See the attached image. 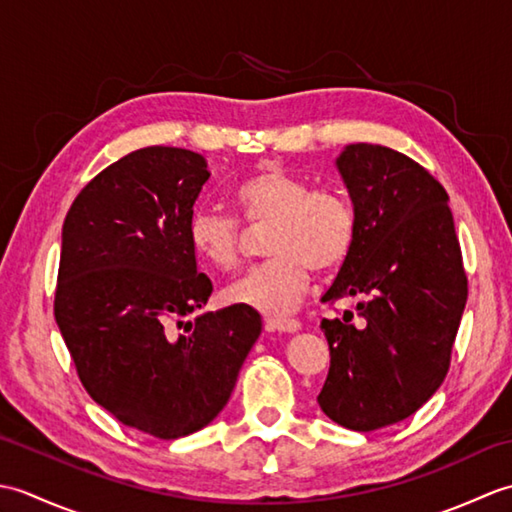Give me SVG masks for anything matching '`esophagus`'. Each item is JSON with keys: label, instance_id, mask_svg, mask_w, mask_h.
I'll list each match as a JSON object with an SVG mask.
<instances>
[{"label": "esophagus", "instance_id": "1", "mask_svg": "<svg viewBox=\"0 0 512 512\" xmlns=\"http://www.w3.org/2000/svg\"><path fill=\"white\" fill-rule=\"evenodd\" d=\"M266 328L268 330H275V332H299L301 330V323L297 319H286V317H270L266 319Z\"/></svg>", "mask_w": 512, "mask_h": 512}]
</instances>
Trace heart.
Here are the masks:
<instances>
[{
  "mask_svg": "<svg viewBox=\"0 0 512 512\" xmlns=\"http://www.w3.org/2000/svg\"><path fill=\"white\" fill-rule=\"evenodd\" d=\"M233 202L248 224H268V262L248 270L224 290V301L284 317L297 308L310 284V268L330 273L350 255L356 220L339 191L312 189L286 169L264 167L233 191ZM189 246L204 264L231 270L239 262V226L211 209H195L187 224Z\"/></svg>",
  "mask_w": 512,
  "mask_h": 512,
  "instance_id": "heart-1",
  "label": "heart"
}]
</instances>
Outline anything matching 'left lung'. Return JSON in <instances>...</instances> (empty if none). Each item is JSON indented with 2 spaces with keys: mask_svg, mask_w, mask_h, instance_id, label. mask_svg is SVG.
Masks as SVG:
<instances>
[{
  "mask_svg": "<svg viewBox=\"0 0 512 512\" xmlns=\"http://www.w3.org/2000/svg\"><path fill=\"white\" fill-rule=\"evenodd\" d=\"M356 235L323 303L356 297L323 319L330 372L319 407L352 431H374L416 413L449 372L466 306V275L449 195L400 151L345 145L336 158Z\"/></svg>",
  "mask_w": 512,
  "mask_h": 512,
  "instance_id": "left-lung-1",
  "label": "left lung"
}]
</instances>
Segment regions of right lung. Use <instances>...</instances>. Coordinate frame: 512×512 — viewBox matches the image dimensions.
<instances>
[{
  "label": "right lung",
  "instance_id": "1",
  "mask_svg": "<svg viewBox=\"0 0 512 512\" xmlns=\"http://www.w3.org/2000/svg\"><path fill=\"white\" fill-rule=\"evenodd\" d=\"M209 176L189 149L132 151L76 195L61 233L54 319L81 383L116 420L162 440L217 418L262 334L244 306L180 321L213 292L187 237Z\"/></svg>",
  "mask_w": 512,
  "mask_h": 512
}]
</instances>
